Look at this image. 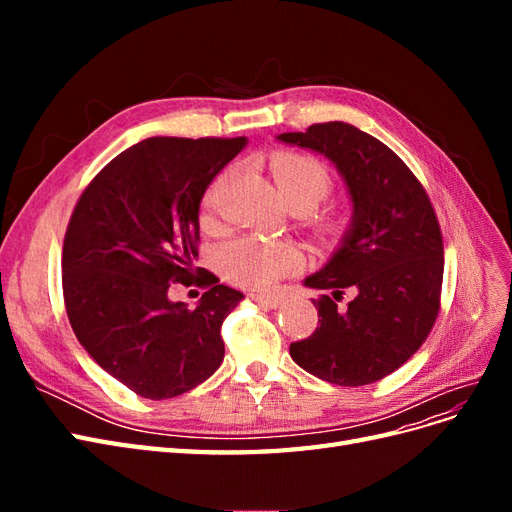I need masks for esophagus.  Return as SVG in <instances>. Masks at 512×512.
I'll list each match as a JSON object with an SVG mask.
<instances>
[{"label":"esophagus","instance_id":"esophagus-1","mask_svg":"<svg viewBox=\"0 0 512 512\" xmlns=\"http://www.w3.org/2000/svg\"><path fill=\"white\" fill-rule=\"evenodd\" d=\"M252 299H254L256 303H260V305L271 307V309L280 307V305L284 303V297H282V294H262V292H256V294H252Z\"/></svg>","mask_w":512,"mask_h":512}]
</instances>
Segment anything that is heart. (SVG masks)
Masks as SVG:
<instances>
[{
	"mask_svg": "<svg viewBox=\"0 0 512 512\" xmlns=\"http://www.w3.org/2000/svg\"><path fill=\"white\" fill-rule=\"evenodd\" d=\"M271 173L275 177L286 203L292 209L309 211L333 192L331 170L320 160L303 153H273ZM222 179L211 185L200 205V220H213L215 192ZM222 265L230 280L245 288H271L282 277L299 271L305 265V256L299 245L290 241H271L262 237H241L228 243L222 250Z\"/></svg>",
	"mask_w": 512,
	"mask_h": 512,
	"instance_id": "heart-1",
	"label": "heart"
}]
</instances>
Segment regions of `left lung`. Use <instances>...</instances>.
<instances>
[{"instance_id": "8db88e82", "label": "left lung", "mask_w": 512, "mask_h": 512, "mask_svg": "<svg viewBox=\"0 0 512 512\" xmlns=\"http://www.w3.org/2000/svg\"><path fill=\"white\" fill-rule=\"evenodd\" d=\"M277 138L333 160L354 205L344 245L305 280L331 294L312 299L318 327L290 344L292 361L339 386L378 382L425 344L438 320L444 275L438 215L406 162L350 123H314ZM346 287L355 299L337 310Z\"/></svg>"}]
</instances>
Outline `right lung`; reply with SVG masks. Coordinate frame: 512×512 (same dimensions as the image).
Here are the masks:
<instances>
[{"label":"right lung","instance_id":"obj_1","mask_svg":"<svg viewBox=\"0 0 512 512\" xmlns=\"http://www.w3.org/2000/svg\"><path fill=\"white\" fill-rule=\"evenodd\" d=\"M243 147L245 136L147 138L108 162L70 215L61 286L72 331L145 399L188 393L222 365V322L243 294L194 267L198 207ZM173 283L208 292L188 310L167 299Z\"/></svg>","mask_w":512,"mask_h":512}]
</instances>
